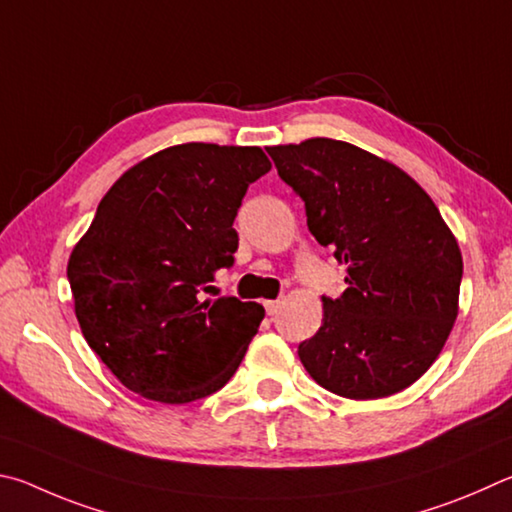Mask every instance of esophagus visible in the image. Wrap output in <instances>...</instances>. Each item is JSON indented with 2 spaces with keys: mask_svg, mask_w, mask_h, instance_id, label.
I'll return each instance as SVG.
<instances>
[{
  "mask_svg": "<svg viewBox=\"0 0 512 512\" xmlns=\"http://www.w3.org/2000/svg\"><path fill=\"white\" fill-rule=\"evenodd\" d=\"M279 308H281V301L276 299V301H265V310H267V315H276V312H279Z\"/></svg>",
  "mask_w": 512,
  "mask_h": 512,
  "instance_id": "1",
  "label": "esophagus"
}]
</instances>
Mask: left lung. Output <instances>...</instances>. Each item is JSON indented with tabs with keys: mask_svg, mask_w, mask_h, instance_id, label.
<instances>
[{
	"mask_svg": "<svg viewBox=\"0 0 512 512\" xmlns=\"http://www.w3.org/2000/svg\"><path fill=\"white\" fill-rule=\"evenodd\" d=\"M306 204L308 229L346 265L339 299L299 344L312 380L351 400L387 398L434 364L459 315L463 258L436 204L398 166L335 139L267 148Z\"/></svg>",
	"mask_w": 512,
	"mask_h": 512,
	"instance_id": "obj_1",
	"label": "left lung"
}]
</instances>
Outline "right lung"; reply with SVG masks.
I'll list each match as a JSON object with an SVG mask.
<instances>
[{"mask_svg":"<svg viewBox=\"0 0 512 512\" xmlns=\"http://www.w3.org/2000/svg\"><path fill=\"white\" fill-rule=\"evenodd\" d=\"M270 168L256 146L182 143L132 166L98 204L67 279L89 348L123 387L184 405L236 373L265 310L204 292L233 265V220Z\"/></svg>","mask_w":512,"mask_h":512,"instance_id":"add662e5","label":"right lung"}]
</instances>
